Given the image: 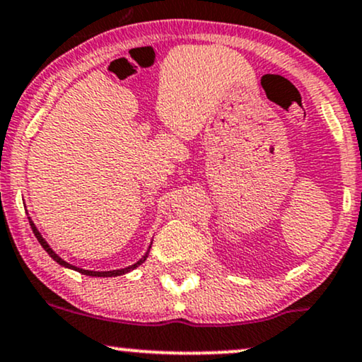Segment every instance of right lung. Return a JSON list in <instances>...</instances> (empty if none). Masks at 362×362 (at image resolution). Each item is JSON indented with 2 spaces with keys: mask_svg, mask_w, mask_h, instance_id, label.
I'll return each instance as SVG.
<instances>
[{
  "mask_svg": "<svg viewBox=\"0 0 362 362\" xmlns=\"http://www.w3.org/2000/svg\"><path fill=\"white\" fill-rule=\"evenodd\" d=\"M30 225H31V230H33V233H35V236H37V240H38V242H40V245H42V247L45 248V252H47V253H48V255H50V257L53 258V260H55L57 263H60V265H62V267H66V269H72V270H77V272H80V274H83V275H90V276H117V275L127 274V272H131V270H134V269H136V267H139V265H141V263H144V260H146V258H147V253H149V252H147V253H146V255H144V257H142L139 262H137V263H134V265H131V267H127V269H120V270H110V272H92V270H82V269H77V267L70 265V263H66V262H64V260H62V258H60V257H58V255H57V253H55V252H53V250H52L50 247H48V243H47V242H45V240L42 238V235H40V233H38L37 226H35V225H33V223H31V221H30Z\"/></svg>",
  "mask_w": 362,
  "mask_h": 362,
  "instance_id": "obj_1",
  "label": "right lung"
}]
</instances>
